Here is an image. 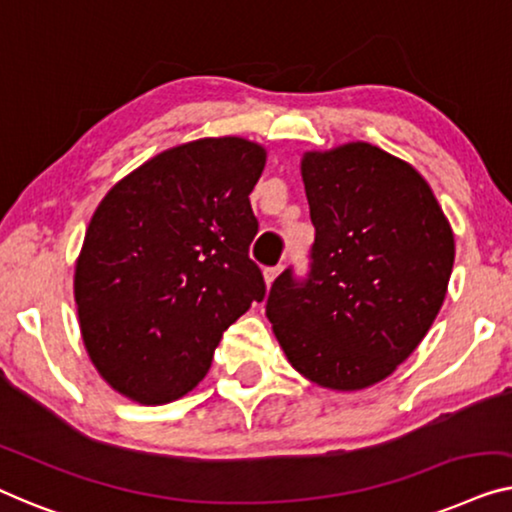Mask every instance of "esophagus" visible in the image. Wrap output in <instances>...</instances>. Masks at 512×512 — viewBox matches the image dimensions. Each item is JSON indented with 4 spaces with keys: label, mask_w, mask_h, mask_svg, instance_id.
I'll return each mask as SVG.
<instances>
[{
    "label": "esophagus",
    "mask_w": 512,
    "mask_h": 512,
    "mask_svg": "<svg viewBox=\"0 0 512 512\" xmlns=\"http://www.w3.org/2000/svg\"><path fill=\"white\" fill-rule=\"evenodd\" d=\"M278 273H280V266H271V269H264V283H266V287H269L273 280L278 278Z\"/></svg>",
    "instance_id": "34e87169"
}]
</instances>
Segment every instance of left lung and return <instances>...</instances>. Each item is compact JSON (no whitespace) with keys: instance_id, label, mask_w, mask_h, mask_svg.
<instances>
[{"instance_id":"obj_1","label":"left lung","mask_w":512,"mask_h":512,"mask_svg":"<svg viewBox=\"0 0 512 512\" xmlns=\"http://www.w3.org/2000/svg\"><path fill=\"white\" fill-rule=\"evenodd\" d=\"M315 243L311 273L273 280L266 318L311 383L357 392L392 376L441 311L455 234L429 183L378 146L301 157Z\"/></svg>"}]
</instances>
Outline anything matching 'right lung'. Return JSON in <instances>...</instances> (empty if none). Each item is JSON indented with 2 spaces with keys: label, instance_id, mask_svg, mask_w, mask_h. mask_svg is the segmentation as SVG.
I'll return each mask as SVG.
<instances>
[{
  "label": "right lung",
  "instance_id": "right-lung-1",
  "mask_svg": "<svg viewBox=\"0 0 512 512\" xmlns=\"http://www.w3.org/2000/svg\"><path fill=\"white\" fill-rule=\"evenodd\" d=\"M266 150L241 136L150 157L99 201L74 271L85 350L106 383L143 406L192 392L222 331L266 285L248 257V194Z\"/></svg>",
  "mask_w": 512,
  "mask_h": 512
}]
</instances>
